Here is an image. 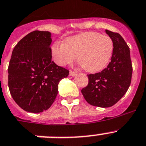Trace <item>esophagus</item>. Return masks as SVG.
Segmentation results:
<instances>
[{
    "instance_id": "obj_1",
    "label": "esophagus",
    "mask_w": 146,
    "mask_h": 146,
    "mask_svg": "<svg viewBox=\"0 0 146 146\" xmlns=\"http://www.w3.org/2000/svg\"><path fill=\"white\" fill-rule=\"evenodd\" d=\"M77 74V72H74V71H70L69 72V75L70 76H74Z\"/></svg>"
}]
</instances>
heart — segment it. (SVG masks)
Instances as JSON below:
<instances>
[{
    "mask_svg": "<svg viewBox=\"0 0 146 146\" xmlns=\"http://www.w3.org/2000/svg\"><path fill=\"white\" fill-rule=\"evenodd\" d=\"M114 44L110 37L99 32H83L68 37L65 43L54 42L51 48L54 61L60 66L70 64L78 56V63L91 73L105 68L110 61Z\"/></svg>",
    "mask_w": 146,
    "mask_h": 146,
    "instance_id": "obj_1",
    "label": "heart"
}]
</instances>
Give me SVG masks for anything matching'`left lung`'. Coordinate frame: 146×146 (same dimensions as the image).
Listing matches in <instances>:
<instances>
[{
  "label": "left lung",
  "mask_w": 146,
  "mask_h": 146,
  "mask_svg": "<svg viewBox=\"0 0 146 146\" xmlns=\"http://www.w3.org/2000/svg\"><path fill=\"white\" fill-rule=\"evenodd\" d=\"M106 32L114 44L111 62L102 72L88 74V85L81 90L87 103L102 108L112 106L123 98L130 86L132 75L127 43L119 33Z\"/></svg>",
  "instance_id": "8db88e82"
}]
</instances>
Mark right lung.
<instances>
[{"label": "right lung", "mask_w": 146, "mask_h": 146, "mask_svg": "<svg viewBox=\"0 0 146 146\" xmlns=\"http://www.w3.org/2000/svg\"><path fill=\"white\" fill-rule=\"evenodd\" d=\"M51 33L34 31L23 37L12 52L8 86L13 100L23 110L40 113L50 108L58 83L69 71L52 60Z\"/></svg>", "instance_id": "add662e5"}]
</instances>
